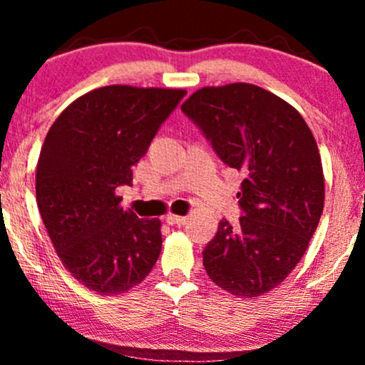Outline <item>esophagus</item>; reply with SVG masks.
Listing matches in <instances>:
<instances>
[{"label": "esophagus", "instance_id": "1", "mask_svg": "<svg viewBox=\"0 0 365 365\" xmlns=\"http://www.w3.org/2000/svg\"><path fill=\"white\" fill-rule=\"evenodd\" d=\"M165 221L168 225H183L187 221L185 216H177V215H168L165 216Z\"/></svg>", "mask_w": 365, "mask_h": 365}]
</instances>
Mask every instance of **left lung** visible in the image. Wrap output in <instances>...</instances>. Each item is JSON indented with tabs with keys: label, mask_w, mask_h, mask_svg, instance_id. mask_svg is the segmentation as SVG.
I'll list each match as a JSON object with an SVG mask.
<instances>
[{
	"label": "left lung",
	"mask_w": 365,
	"mask_h": 365,
	"mask_svg": "<svg viewBox=\"0 0 365 365\" xmlns=\"http://www.w3.org/2000/svg\"><path fill=\"white\" fill-rule=\"evenodd\" d=\"M182 111L217 158L244 175L240 223L221 221L202 250L209 278L244 299L273 290L302 259L324 207L311 128L273 92L242 82L199 89Z\"/></svg>",
	"instance_id": "left-lung-1"
}]
</instances>
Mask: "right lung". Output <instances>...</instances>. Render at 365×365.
Here are the masks:
<instances>
[{
	"instance_id": "right-lung-1",
	"label": "right lung",
	"mask_w": 365,
	"mask_h": 365,
	"mask_svg": "<svg viewBox=\"0 0 365 365\" xmlns=\"http://www.w3.org/2000/svg\"><path fill=\"white\" fill-rule=\"evenodd\" d=\"M187 92L106 86L58 116L41 149L37 207L63 266L99 295L128 292L161 252V221L120 206V185Z\"/></svg>"
}]
</instances>
